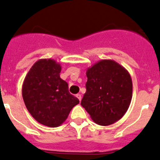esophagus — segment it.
Returning a JSON list of instances; mask_svg holds the SVG:
<instances>
[{"mask_svg":"<svg viewBox=\"0 0 160 160\" xmlns=\"http://www.w3.org/2000/svg\"><path fill=\"white\" fill-rule=\"evenodd\" d=\"M76 97H77V98H78L79 99V101H81V99H82V98H81V94H80V93H77V95H76Z\"/></svg>","mask_w":160,"mask_h":160,"instance_id":"esophagus-1","label":"esophagus"}]
</instances>
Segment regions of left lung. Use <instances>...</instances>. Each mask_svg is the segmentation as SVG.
Listing matches in <instances>:
<instances>
[{
  "label": "left lung",
  "instance_id": "1",
  "mask_svg": "<svg viewBox=\"0 0 160 160\" xmlns=\"http://www.w3.org/2000/svg\"><path fill=\"white\" fill-rule=\"evenodd\" d=\"M86 93L81 105L96 124L120 120L131 104L132 81L128 70L112 59H101L87 70Z\"/></svg>",
  "mask_w": 160,
  "mask_h": 160
}]
</instances>
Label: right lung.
<instances>
[{
    "mask_svg": "<svg viewBox=\"0 0 160 160\" xmlns=\"http://www.w3.org/2000/svg\"><path fill=\"white\" fill-rule=\"evenodd\" d=\"M61 69L54 59H38L22 85V98L28 112L38 123L51 128L62 125L80 103L69 92L68 83L60 78Z\"/></svg>",
    "mask_w": 160,
    "mask_h": 160,
    "instance_id": "right-lung-1",
    "label": "right lung"
}]
</instances>
